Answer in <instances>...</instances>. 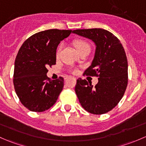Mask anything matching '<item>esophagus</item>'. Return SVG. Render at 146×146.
<instances>
[{
    "label": "esophagus",
    "mask_w": 146,
    "mask_h": 146,
    "mask_svg": "<svg viewBox=\"0 0 146 146\" xmlns=\"http://www.w3.org/2000/svg\"><path fill=\"white\" fill-rule=\"evenodd\" d=\"M69 78V76H65V78H64V79L65 80H66V79H68Z\"/></svg>",
    "instance_id": "esophagus-1"
}]
</instances>
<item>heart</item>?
<instances>
[{"label":"heart","mask_w":146,"mask_h":146,"mask_svg":"<svg viewBox=\"0 0 146 146\" xmlns=\"http://www.w3.org/2000/svg\"><path fill=\"white\" fill-rule=\"evenodd\" d=\"M73 45L76 47L78 50L79 52L81 54L82 52L85 51H90V44L88 43L87 41L84 40V39H78L76 40L73 41ZM63 45L60 44L58 46V48L56 50V56H59L61 52V50H62Z\"/></svg>","instance_id":"1"}]
</instances>
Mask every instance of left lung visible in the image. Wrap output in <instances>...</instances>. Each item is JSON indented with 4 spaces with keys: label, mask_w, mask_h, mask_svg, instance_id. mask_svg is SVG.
Returning a JSON list of instances; mask_svg holds the SVG:
<instances>
[{
    "label": "left lung",
    "mask_w": 146,
    "mask_h": 146,
    "mask_svg": "<svg viewBox=\"0 0 146 146\" xmlns=\"http://www.w3.org/2000/svg\"><path fill=\"white\" fill-rule=\"evenodd\" d=\"M73 32L92 39L96 44L93 61L83 76L98 78L94 87L85 79H78L76 93L87 111L105 114L118 104L127 87L128 61L124 48L118 38L105 29H76Z\"/></svg>",
    "instance_id": "left-lung-1"
}]
</instances>
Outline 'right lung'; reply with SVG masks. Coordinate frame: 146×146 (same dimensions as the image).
Masks as SVG:
<instances>
[{
  "label": "right lung",
  "mask_w": 146,
  "mask_h": 146,
  "mask_svg": "<svg viewBox=\"0 0 146 146\" xmlns=\"http://www.w3.org/2000/svg\"><path fill=\"white\" fill-rule=\"evenodd\" d=\"M70 29H51L32 35L20 47L15 61L13 85L22 104L42 112L56 103L64 85L63 77L51 80L47 68L56 64V48Z\"/></svg>",
  "instance_id": "right-lung-1"
}]
</instances>
